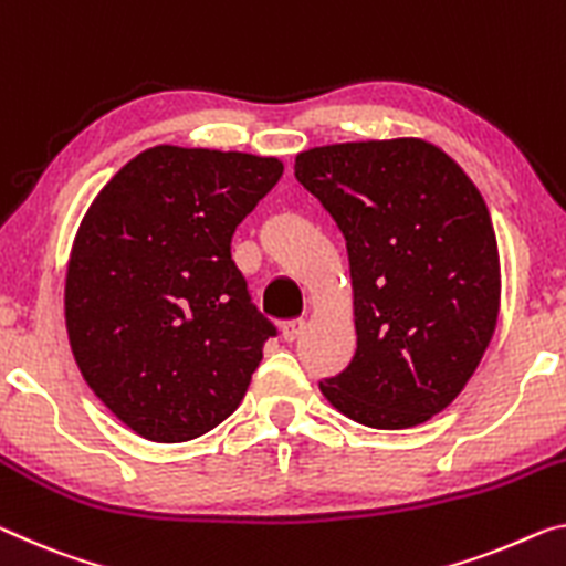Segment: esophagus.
I'll use <instances>...</instances> for the list:
<instances>
[{"label": "esophagus", "instance_id": "obj_1", "mask_svg": "<svg viewBox=\"0 0 566 566\" xmlns=\"http://www.w3.org/2000/svg\"><path fill=\"white\" fill-rule=\"evenodd\" d=\"M303 318H291V321H283L281 324V334H283V338L285 342H295V338L301 336V332H303Z\"/></svg>", "mask_w": 566, "mask_h": 566}]
</instances>
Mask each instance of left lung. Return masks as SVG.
<instances>
[{
    "instance_id": "8db88e82",
    "label": "left lung",
    "mask_w": 566,
    "mask_h": 566,
    "mask_svg": "<svg viewBox=\"0 0 566 566\" xmlns=\"http://www.w3.org/2000/svg\"><path fill=\"white\" fill-rule=\"evenodd\" d=\"M295 179L334 217L352 268L356 352L321 392L367 428L428 422L463 392L499 318L481 192L422 138L318 146L295 156Z\"/></svg>"
}]
</instances>
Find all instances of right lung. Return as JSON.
<instances>
[{
  "mask_svg": "<svg viewBox=\"0 0 566 566\" xmlns=\"http://www.w3.org/2000/svg\"><path fill=\"white\" fill-rule=\"evenodd\" d=\"M283 164L273 156L154 146L85 212L65 277L83 379L154 442H185L238 410L277 334L250 298L230 242Z\"/></svg>",
  "mask_w": 566,
  "mask_h": 566,
  "instance_id": "1",
  "label": "right lung"
}]
</instances>
